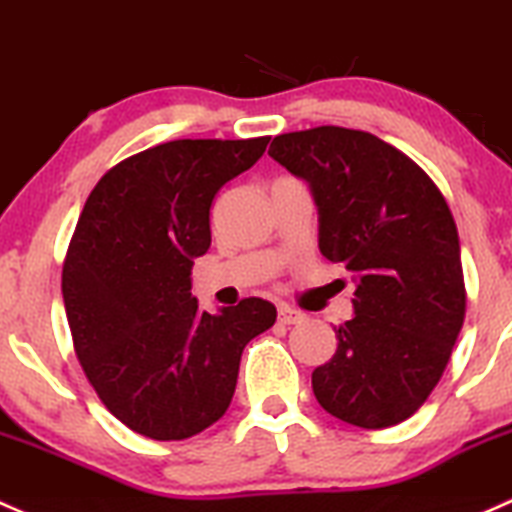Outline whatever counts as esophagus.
Returning <instances> with one entry per match:
<instances>
[{
  "label": "esophagus",
  "mask_w": 512,
  "mask_h": 512,
  "mask_svg": "<svg viewBox=\"0 0 512 512\" xmlns=\"http://www.w3.org/2000/svg\"><path fill=\"white\" fill-rule=\"evenodd\" d=\"M306 316L301 314V311L292 309V306H279V324L284 326H292V324H301Z\"/></svg>",
  "instance_id": "34e87169"
}]
</instances>
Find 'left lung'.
<instances>
[{"label": "left lung", "instance_id": "obj_1", "mask_svg": "<svg viewBox=\"0 0 512 512\" xmlns=\"http://www.w3.org/2000/svg\"><path fill=\"white\" fill-rule=\"evenodd\" d=\"M270 157L311 186L321 255L355 279V316L311 373L316 400L363 429L405 422L437 387L466 316L446 198L422 166L360 129L279 134Z\"/></svg>", "mask_w": 512, "mask_h": 512}]
</instances>
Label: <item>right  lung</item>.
I'll return each mask as SVG.
<instances>
[{"label":"right lung","mask_w":512,"mask_h":512,"mask_svg":"<svg viewBox=\"0 0 512 512\" xmlns=\"http://www.w3.org/2000/svg\"><path fill=\"white\" fill-rule=\"evenodd\" d=\"M267 142L174 139L112 166L85 201L61 284L73 348L102 405L142 437L181 441L218 422L242 348L277 319L265 299L208 314L191 297L215 193Z\"/></svg>","instance_id":"obj_1"}]
</instances>
